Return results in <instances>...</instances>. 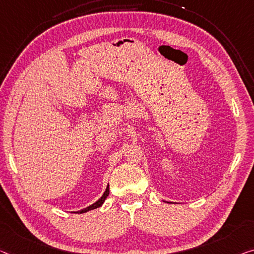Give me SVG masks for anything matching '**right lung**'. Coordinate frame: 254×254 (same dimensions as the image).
<instances>
[{"mask_svg":"<svg viewBox=\"0 0 254 254\" xmlns=\"http://www.w3.org/2000/svg\"><path fill=\"white\" fill-rule=\"evenodd\" d=\"M109 192H110V190H109V185H108L107 189H105V190H104V193H103L102 196H101V197L99 198V200H97V201L95 202V203L91 204L89 206H87V208L81 209V210H79V211H76L75 213H85V212H87V211H91V210H94V209H96V208H100V206L104 203L105 198L108 197Z\"/></svg>","mask_w":254,"mask_h":254,"instance_id":"obj_1","label":"right lung"}]
</instances>
